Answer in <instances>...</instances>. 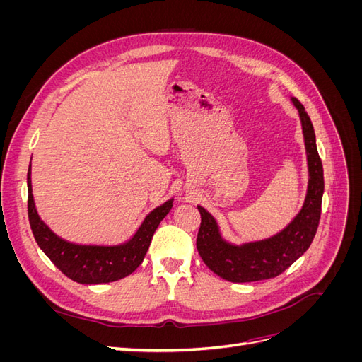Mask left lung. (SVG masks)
<instances>
[{"mask_svg": "<svg viewBox=\"0 0 362 362\" xmlns=\"http://www.w3.org/2000/svg\"><path fill=\"white\" fill-rule=\"evenodd\" d=\"M291 101L300 116L310 172L303 206L291 223L270 238L238 246L223 240L216 218L198 205L201 228L196 247L208 269L229 282H254L276 278L305 254L319 228L325 190L323 166L317 152L311 119L296 98H291Z\"/></svg>", "mask_w": 362, "mask_h": 362, "instance_id": "8db88e82", "label": "left lung"}]
</instances>
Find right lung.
I'll return each instance as SVG.
<instances>
[{
	"label": "right lung",
	"instance_id": "add662e5",
	"mask_svg": "<svg viewBox=\"0 0 362 362\" xmlns=\"http://www.w3.org/2000/svg\"><path fill=\"white\" fill-rule=\"evenodd\" d=\"M28 221L39 247L63 275L80 284H107L131 275L144 261L152 235L173 206V199L152 210L133 238L117 246H86L69 243L40 221L31 192V164L27 175Z\"/></svg>",
	"mask_w": 362,
	"mask_h": 362
}]
</instances>
